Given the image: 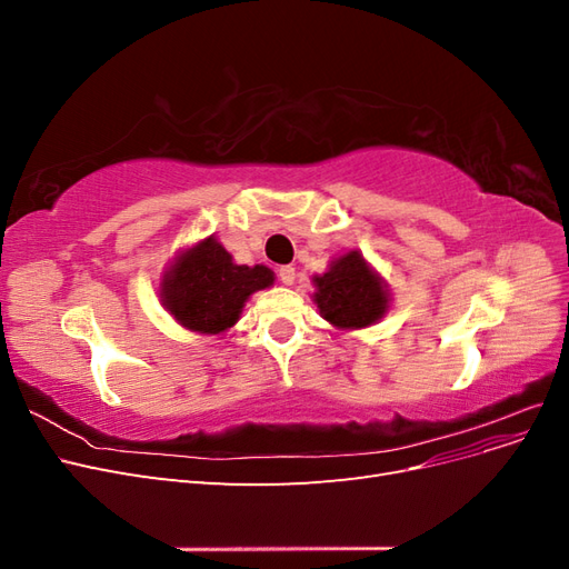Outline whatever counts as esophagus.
<instances>
[{
  "label": "esophagus",
  "mask_w": 569,
  "mask_h": 569,
  "mask_svg": "<svg viewBox=\"0 0 569 569\" xmlns=\"http://www.w3.org/2000/svg\"><path fill=\"white\" fill-rule=\"evenodd\" d=\"M278 278H280V282H282V284H295V280H297V270L291 268V266H282V268L278 270Z\"/></svg>",
  "instance_id": "1"
}]
</instances>
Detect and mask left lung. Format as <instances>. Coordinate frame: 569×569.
<instances>
[{"label": "left lung", "mask_w": 569, "mask_h": 569, "mask_svg": "<svg viewBox=\"0 0 569 569\" xmlns=\"http://www.w3.org/2000/svg\"><path fill=\"white\" fill-rule=\"evenodd\" d=\"M313 282L318 287L316 303L322 318L347 330L380 320L389 306L382 280L358 251L337 258L330 270L318 274Z\"/></svg>", "instance_id": "1"}]
</instances>
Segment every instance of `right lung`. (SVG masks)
<instances>
[{"label": "right lung", "mask_w": 569, "mask_h": 569, "mask_svg": "<svg viewBox=\"0 0 569 569\" xmlns=\"http://www.w3.org/2000/svg\"><path fill=\"white\" fill-rule=\"evenodd\" d=\"M266 266H237L213 237L180 253L163 274L161 299L176 320L201 335H218L232 327L244 301L272 284Z\"/></svg>", "instance_id": "right-lung-1"}]
</instances>
